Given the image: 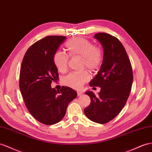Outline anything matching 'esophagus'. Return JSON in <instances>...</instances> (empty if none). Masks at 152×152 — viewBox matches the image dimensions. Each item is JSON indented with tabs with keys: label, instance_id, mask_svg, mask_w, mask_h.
<instances>
[{
	"label": "esophagus",
	"instance_id": "esophagus-1",
	"mask_svg": "<svg viewBox=\"0 0 152 152\" xmlns=\"http://www.w3.org/2000/svg\"><path fill=\"white\" fill-rule=\"evenodd\" d=\"M77 96H81V95H82L83 94V93L82 92H81V91H77Z\"/></svg>",
	"mask_w": 152,
	"mask_h": 152
}]
</instances>
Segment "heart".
<instances>
[{"mask_svg": "<svg viewBox=\"0 0 152 152\" xmlns=\"http://www.w3.org/2000/svg\"><path fill=\"white\" fill-rule=\"evenodd\" d=\"M65 48L70 56L82 58L83 67H86L91 71H95L102 65L103 60V50L99 47L94 45L90 40L81 37H75L65 43ZM53 60L58 71L64 72L67 71L69 56L61 51L55 52ZM91 76L87 71L72 72L64 77L62 83L73 88H80L83 84L90 79Z\"/></svg>", "mask_w": 152, "mask_h": 152, "instance_id": "heart-1", "label": "heart"}]
</instances>
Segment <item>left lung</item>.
<instances>
[{"instance_id": "obj_1", "label": "left lung", "mask_w": 152, "mask_h": 152, "mask_svg": "<svg viewBox=\"0 0 152 152\" xmlns=\"http://www.w3.org/2000/svg\"><path fill=\"white\" fill-rule=\"evenodd\" d=\"M103 49L102 65L91 87H99L98 96L92 91L85 94L91 104L84 109L87 118L97 123L104 124L115 118L127 102L133 82V71L129 58L121 43L105 33L94 35Z\"/></svg>"}]
</instances>
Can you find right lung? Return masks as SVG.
Masks as SVG:
<instances>
[{
    "instance_id": "right-lung-1",
    "label": "right lung",
    "mask_w": 152,
    "mask_h": 152,
    "mask_svg": "<svg viewBox=\"0 0 152 152\" xmlns=\"http://www.w3.org/2000/svg\"><path fill=\"white\" fill-rule=\"evenodd\" d=\"M66 37L48 36L33 44L22 62L19 87L28 110L39 122L47 125L58 123L65 115L69 103L77 96L68 87L51 88L58 78L53 57Z\"/></svg>"
}]
</instances>
